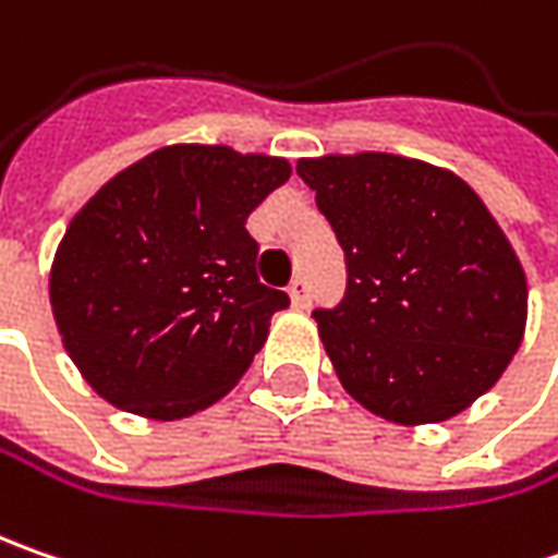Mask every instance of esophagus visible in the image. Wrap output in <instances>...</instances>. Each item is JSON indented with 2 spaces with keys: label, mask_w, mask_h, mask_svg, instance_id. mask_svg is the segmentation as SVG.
Instances as JSON below:
<instances>
[{
  "label": "esophagus",
  "mask_w": 558,
  "mask_h": 558,
  "mask_svg": "<svg viewBox=\"0 0 558 558\" xmlns=\"http://www.w3.org/2000/svg\"><path fill=\"white\" fill-rule=\"evenodd\" d=\"M289 294H291V304H294L298 311H304V307L311 304V286H307V279H304V276H298V279L289 286Z\"/></svg>",
  "instance_id": "obj_1"
}]
</instances>
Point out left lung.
Returning a JSON list of instances; mask_svg holds the SVG:
<instances>
[{
    "instance_id": "8db88e82",
    "label": "left lung",
    "mask_w": 558,
    "mask_h": 558,
    "mask_svg": "<svg viewBox=\"0 0 558 558\" xmlns=\"http://www.w3.org/2000/svg\"><path fill=\"white\" fill-rule=\"evenodd\" d=\"M298 177L344 247V298L313 311L344 391L397 425L490 391L522 344L527 286L469 183L381 151L301 158Z\"/></svg>"
}]
</instances>
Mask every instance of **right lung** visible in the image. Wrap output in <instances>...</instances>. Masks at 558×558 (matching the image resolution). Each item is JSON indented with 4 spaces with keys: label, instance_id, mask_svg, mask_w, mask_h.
Here are the masks:
<instances>
[{
    "label": "right lung",
    "instance_id": "1",
    "mask_svg": "<svg viewBox=\"0 0 558 558\" xmlns=\"http://www.w3.org/2000/svg\"><path fill=\"white\" fill-rule=\"evenodd\" d=\"M286 158L167 145L98 189L54 251V326L108 403L183 418L217 403L264 348L289 294L257 279L247 214Z\"/></svg>",
    "mask_w": 558,
    "mask_h": 558
}]
</instances>
